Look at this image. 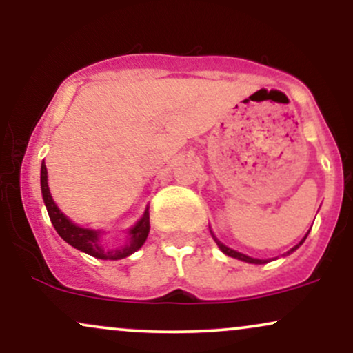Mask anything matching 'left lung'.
<instances>
[{
    "mask_svg": "<svg viewBox=\"0 0 353 353\" xmlns=\"http://www.w3.org/2000/svg\"><path fill=\"white\" fill-rule=\"evenodd\" d=\"M307 237V236H305ZM305 237H303V241H305ZM302 241V242H303ZM302 242L301 244H297L294 247V249H290V252H294L295 249H299V245H302ZM217 245L221 247V250L222 252H224L225 255H229V257H234V259H239V261H244V262H250V264H265L267 261H261V259H254V257H249V255H244V254H241V252H236V250H232V249H229V247H225L224 244H221V242L217 241ZM289 252V254H290Z\"/></svg>",
    "mask_w": 353,
    "mask_h": 353,
    "instance_id": "1",
    "label": "left lung"
}]
</instances>
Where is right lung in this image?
Instances as JSON below:
<instances>
[{
    "label": "right lung",
    "mask_w": 353,
    "mask_h": 353,
    "mask_svg": "<svg viewBox=\"0 0 353 353\" xmlns=\"http://www.w3.org/2000/svg\"><path fill=\"white\" fill-rule=\"evenodd\" d=\"M41 192L44 204H46L48 214H50V219L54 225L56 232L59 234L68 244L76 247L78 250H83L89 255L96 259H103V261H117V259H124L132 252H136L137 249H141V245L144 244L145 239H148L149 234V210H145L144 217L141 219L139 222L131 229L129 232V242L128 245L123 247V249H103V245L99 244V232L98 230L91 229H83L79 225L72 224V222L64 216L61 210L56 208L54 201H52L50 188H48V171L46 164H41Z\"/></svg>",
    "instance_id": "add662e5"
}]
</instances>
